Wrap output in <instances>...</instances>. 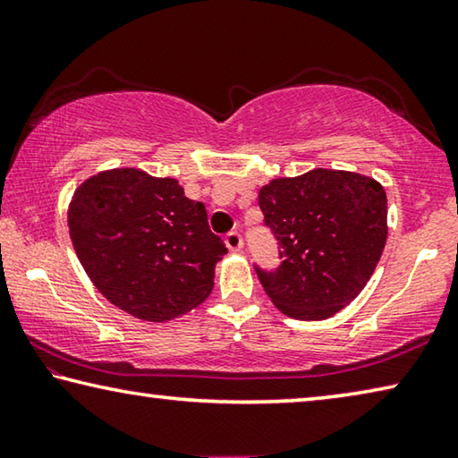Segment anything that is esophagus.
I'll return each mask as SVG.
<instances>
[{
	"instance_id": "1",
	"label": "esophagus",
	"mask_w": 458,
	"mask_h": 458,
	"mask_svg": "<svg viewBox=\"0 0 458 458\" xmlns=\"http://www.w3.org/2000/svg\"><path fill=\"white\" fill-rule=\"evenodd\" d=\"M226 247H228L230 250H241V249H242V236H241V232H236V230L228 232V234H226Z\"/></svg>"
}]
</instances>
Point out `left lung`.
I'll list each match as a JSON object with an SVG mask.
<instances>
[{
  "mask_svg": "<svg viewBox=\"0 0 458 458\" xmlns=\"http://www.w3.org/2000/svg\"><path fill=\"white\" fill-rule=\"evenodd\" d=\"M259 208L279 244V267L257 276L271 302L298 320H325L356 298L386 242V193L370 176L315 168L273 179Z\"/></svg>",
  "mask_w": 458,
  "mask_h": 458,
  "instance_id": "8db88e82",
  "label": "left lung"
}]
</instances>
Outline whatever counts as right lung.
Returning <instances> with one entry per match:
<instances>
[{
	"instance_id": "right-lung-1",
	"label": "right lung",
	"mask_w": 458,
	"mask_h": 458,
	"mask_svg": "<svg viewBox=\"0 0 458 458\" xmlns=\"http://www.w3.org/2000/svg\"><path fill=\"white\" fill-rule=\"evenodd\" d=\"M70 236L98 292L135 318L164 323L209 296L228 249L201 201L138 168L94 174L73 193Z\"/></svg>"
}]
</instances>
